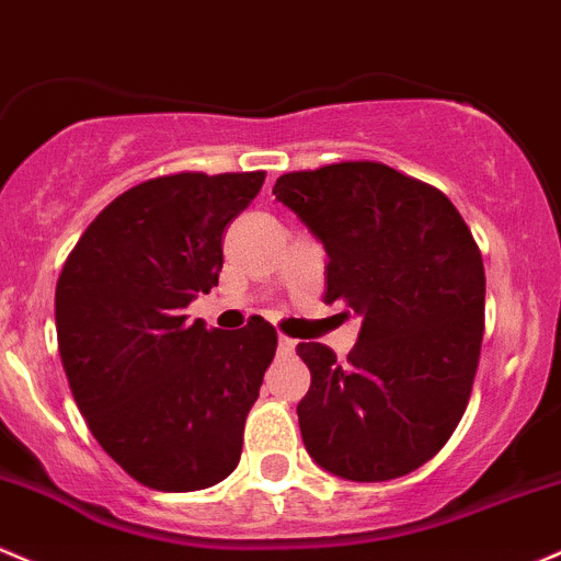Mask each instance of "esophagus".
<instances>
[{"label": "esophagus", "mask_w": 561, "mask_h": 561, "mask_svg": "<svg viewBox=\"0 0 561 561\" xmlns=\"http://www.w3.org/2000/svg\"><path fill=\"white\" fill-rule=\"evenodd\" d=\"M294 347H297V342H294V339L278 336V352H280V355H291Z\"/></svg>", "instance_id": "esophagus-1"}]
</instances>
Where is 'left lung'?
I'll use <instances>...</instances> for the list:
<instances>
[{
  "label": "left lung",
  "instance_id": "1",
  "mask_svg": "<svg viewBox=\"0 0 561 561\" xmlns=\"http://www.w3.org/2000/svg\"><path fill=\"white\" fill-rule=\"evenodd\" d=\"M273 196L323 243L325 301L363 318L347 363L318 342L297 347L312 374L297 405L305 448L342 480L411 474L467 411L484 331L480 249L445 193L376 161L283 174Z\"/></svg>",
  "mask_w": 561,
  "mask_h": 561
}]
</instances>
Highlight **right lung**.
Returning <instances> with one entry per match:
<instances>
[{
  "mask_svg": "<svg viewBox=\"0 0 561 561\" xmlns=\"http://www.w3.org/2000/svg\"><path fill=\"white\" fill-rule=\"evenodd\" d=\"M264 172H182L111 201L68 254L55 288L58 350L81 416L113 461L163 493L222 482L241 461L278 333L187 323L222 270V232Z\"/></svg>",
  "mask_w": 561,
  "mask_h": 561,
  "instance_id": "obj_1",
  "label": "right lung"
}]
</instances>
